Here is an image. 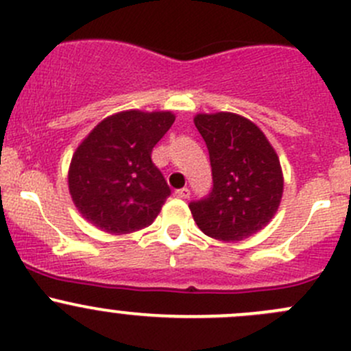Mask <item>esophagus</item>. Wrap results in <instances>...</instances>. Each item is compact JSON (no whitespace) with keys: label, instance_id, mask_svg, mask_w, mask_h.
<instances>
[{"label":"esophagus","instance_id":"34e87169","mask_svg":"<svg viewBox=\"0 0 351 351\" xmlns=\"http://www.w3.org/2000/svg\"><path fill=\"white\" fill-rule=\"evenodd\" d=\"M175 195L178 198H189L190 197V190L189 189H180V190H176Z\"/></svg>","mask_w":351,"mask_h":351}]
</instances>
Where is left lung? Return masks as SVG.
<instances>
[{
    "label": "left lung",
    "instance_id": "1",
    "mask_svg": "<svg viewBox=\"0 0 351 351\" xmlns=\"http://www.w3.org/2000/svg\"><path fill=\"white\" fill-rule=\"evenodd\" d=\"M212 166L210 193L190 202L193 221L219 241H243L263 229L284 193L280 161L265 134L251 120L229 112L198 113Z\"/></svg>",
    "mask_w": 351,
    "mask_h": 351
}]
</instances>
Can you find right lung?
Listing matches in <instances>:
<instances>
[{
	"mask_svg": "<svg viewBox=\"0 0 351 351\" xmlns=\"http://www.w3.org/2000/svg\"><path fill=\"white\" fill-rule=\"evenodd\" d=\"M175 122L171 112L129 110L101 120L77 146L69 166V193L88 222L110 234L153 224L171 195L151 159Z\"/></svg>",
	"mask_w": 351,
	"mask_h": 351,
	"instance_id": "add662e5",
	"label": "right lung"
}]
</instances>
